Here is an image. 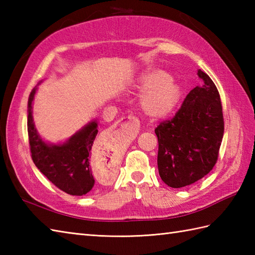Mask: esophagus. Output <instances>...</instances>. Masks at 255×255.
<instances>
[{"label": "esophagus", "mask_w": 255, "mask_h": 255, "mask_svg": "<svg viewBox=\"0 0 255 255\" xmlns=\"http://www.w3.org/2000/svg\"><path fill=\"white\" fill-rule=\"evenodd\" d=\"M127 119H129V121H133V117H130V116H129V117H127ZM122 121H123V118H122Z\"/></svg>", "instance_id": "obj_1"}]
</instances>
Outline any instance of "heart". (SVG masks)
Returning a JSON list of instances; mask_svg holds the SVG:
<instances>
[{
	"mask_svg": "<svg viewBox=\"0 0 255 255\" xmlns=\"http://www.w3.org/2000/svg\"><path fill=\"white\" fill-rule=\"evenodd\" d=\"M131 89L142 92L139 106L151 119L167 117L175 110L182 97L181 86L161 69H148L134 79Z\"/></svg>",
	"mask_w": 255,
	"mask_h": 255,
	"instance_id": "b5f03b06",
	"label": "heart"
}]
</instances>
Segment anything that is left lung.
Instances as JSON below:
<instances>
[{"mask_svg":"<svg viewBox=\"0 0 255 255\" xmlns=\"http://www.w3.org/2000/svg\"><path fill=\"white\" fill-rule=\"evenodd\" d=\"M204 84L193 89L171 121L155 128L159 174L167 186L180 188L213 170L224 136L219 92L208 74L198 70Z\"/></svg>","mask_w":255,"mask_h":255,"instance_id":"1","label":"left lung"}]
</instances>
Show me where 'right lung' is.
<instances>
[{"label":"right lung","instance_id":"obj_1","mask_svg":"<svg viewBox=\"0 0 255 255\" xmlns=\"http://www.w3.org/2000/svg\"><path fill=\"white\" fill-rule=\"evenodd\" d=\"M36 91L37 86L30 92L27 111L31 159L38 170L58 188L74 196H82L91 191L95 183L90 167V155L99 125L96 121L90 122L62 143L46 142L38 133L32 118Z\"/></svg>","mask_w":255,"mask_h":255}]
</instances>
